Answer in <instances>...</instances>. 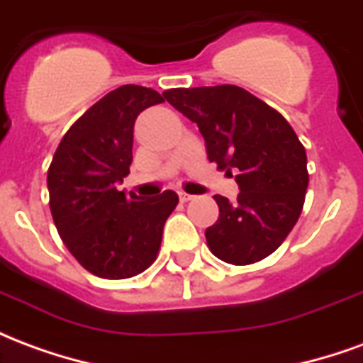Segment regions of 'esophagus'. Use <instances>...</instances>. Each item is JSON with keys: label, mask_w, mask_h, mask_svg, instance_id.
I'll use <instances>...</instances> for the list:
<instances>
[{"label": "esophagus", "mask_w": 363, "mask_h": 363, "mask_svg": "<svg viewBox=\"0 0 363 363\" xmlns=\"http://www.w3.org/2000/svg\"><path fill=\"white\" fill-rule=\"evenodd\" d=\"M179 198H181L182 202H189V200H192L194 196H192V194H186V192H182L181 190V192H179Z\"/></svg>", "instance_id": "obj_1"}]
</instances>
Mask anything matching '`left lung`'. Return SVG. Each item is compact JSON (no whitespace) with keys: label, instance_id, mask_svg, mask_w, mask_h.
<instances>
[{"label":"left lung","instance_id":"8db88e82","mask_svg":"<svg viewBox=\"0 0 363 363\" xmlns=\"http://www.w3.org/2000/svg\"><path fill=\"white\" fill-rule=\"evenodd\" d=\"M167 103L204 135L208 159L235 177V202L216 194L220 218L206 241L229 264L272 255L296 225L309 184L307 155L280 112L235 85L169 89Z\"/></svg>","mask_w":363,"mask_h":363}]
</instances>
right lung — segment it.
Segmentation results:
<instances>
[{"label":"right lung","mask_w":363,"mask_h":363,"mask_svg":"<svg viewBox=\"0 0 363 363\" xmlns=\"http://www.w3.org/2000/svg\"><path fill=\"white\" fill-rule=\"evenodd\" d=\"M157 103L163 96L140 85L111 91L67 130L48 169L60 237L79 264L101 278H132L150 267L179 204L173 190L142 200L118 189L132 165L135 118Z\"/></svg>","instance_id":"1"}]
</instances>
